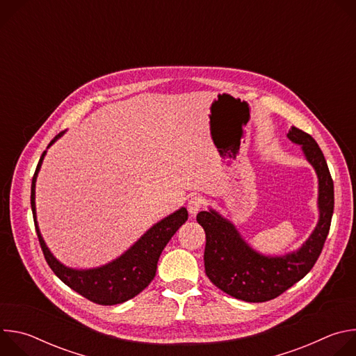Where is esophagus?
Here are the masks:
<instances>
[{"mask_svg": "<svg viewBox=\"0 0 356 356\" xmlns=\"http://www.w3.org/2000/svg\"><path fill=\"white\" fill-rule=\"evenodd\" d=\"M201 206H202L201 197L193 195V197L188 200V202H187V211H188V214H190L191 217H194V216L200 211Z\"/></svg>", "mask_w": 356, "mask_h": 356, "instance_id": "34e87169", "label": "esophagus"}]
</instances>
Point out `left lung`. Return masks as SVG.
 Returning a JSON list of instances; mask_svg holds the SVG:
<instances>
[{
  "label": "left lung",
  "instance_id": "obj_1",
  "mask_svg": "<svg viewBox=\"0 0 356 356\" xmlns=\"http://www.w3.org/2000/svg\"><path fill=\"white\" fill-rule=\"evenodd\" d=\"M287 138L301 145L318 177L320 220L300 249L283 257H265L252 249L234 224L217 211L197 214V222L206 231V275L218 289L238 300L264 302L284 293L313 269L330 232L334 181L323 152L312 135L296 127H291Z\"/></svg>",
  "mask_w": 356,
  "mask_h": 356
}]
</instances>
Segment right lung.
<instances>
[{"instance_id":"right-lung-1","label":"right lung","mask_w":356,"mask_h":356,"mask_svg":"<svg viewBox=\"0 0 356 356\" xmlns=\"http://www.w3.org/2000/svg\"><path fill=\"white\" fill-rule=\"evenodd\" d=\"M65 132L58 134L50 143L54 145ZM46 150L42 154L39 163L36 166L35 175L32 177L31 186V207L35 221L36 234L44 259L54 273L70 289L88 298L92 302L101 304V306H114L121 304L135 296H138L156 275L158 261L162 250L176 234V231L187 221V210L181 207L169 217L163 218L147 229L125 253L101 268L77 270L66 268L60 264L50 250L47 249L36 221V209H35V183L42 166Z\"/></svg>"}]
</instances>
